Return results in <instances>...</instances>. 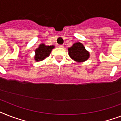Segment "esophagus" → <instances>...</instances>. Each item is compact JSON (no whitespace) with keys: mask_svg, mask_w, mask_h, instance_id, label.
Masks as SVG:
<instances>
[{"mask_svg":"<svg viewBox=\"0 0 121 121\" xmlns=\"http://www.w3.org/2000/svg\"><path fill=\"white\" fill-rule=\"evenodd\" d=\"M58 46L60 48H63L64 47V45H63V44H61V45H59Z\"/></svg>","mask_w":121,"mask_h":121,"instance_id":"34e87169","label":"esophagus"}]
</instances>
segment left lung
I'll list each match as a JSON object with an SVG mask.
<instances>
[{"label": "left lung", "instance_id": "1", "mask_svg": "<svg viewBox=\"0 0 121 121\" xmlns=\"http://www.w3.org/2000/svg\"><path fill=\"white\" fill-rule=\"evenodd\" d=\"M68 49L70 58L77 62H83L87 60L90 56L89 52L86 51L83 44L80 42L74 43Z\"/></svg>", "mask_w": 121, "mask_h": 121}]
</instances>
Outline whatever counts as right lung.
I'll return each mask as SVG.
<instances>
[{
	"label": "right lung",
	"instance_id": "add662e5",
	"mask_svg": "<svg viewBox=\"0 0 121 121\" xmlns=\"http://www.w3.org/2000/svg\"><path fill=\"white\" fill-rule=\"evenodd\" d=\"M55 46H46L44 44H41L39 47L35 50V60L36 61H42L48 57L51 53V50Z\"/></svg>",
	"mask_w": 121,
	"mask_h": 121
}]
</instances>
